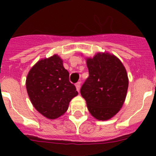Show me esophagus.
<instances>
[{"instance_id":"34e87169","label":"esophagus","mask_w":156,"mask_h":156,"mask_svg":"<svg viewBox=\"0 0 156 156\" xmlns=\"http://www.w3.org/2000/svg\"><path fill=\"white\" fill-rule=\"evenodd\" d=\"M80 84H81L80 82H77L76 83V90L78 92L80 90Z\"/></svg>"}]
</instances>
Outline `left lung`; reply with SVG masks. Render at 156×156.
Returning a JSON list of instances; mask_svg holds the SVG:
<instances>
[{
  "label": "left lung",
  "instance_id": "obj_1",
  "mask_svg": "<svg viewBox=\"0 0 156 156\" xmlns=\"http://www.w3.org/2000/svg\"><path fill=\"white\" fill-rule=\"evenodd\" d=\"M89 76L80 89L88 111L98 120L113 117L122 108L128 89L127 73L122 63L109 53L87 58Z\"/></svg>",
  "mask_w": 156,
  "mask_h": 156
}]
</instances>
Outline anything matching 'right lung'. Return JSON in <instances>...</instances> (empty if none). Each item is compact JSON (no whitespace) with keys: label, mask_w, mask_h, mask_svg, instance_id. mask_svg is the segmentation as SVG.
I'll list each match as a JSON object with an SVG mask.
<instances>
[{"label":"right lung","mask_w":156,"mask_h":156,"mask_svg":"<svg viewBox=\"0 0 156 156\" xmlns=\"http://www.w3.org/2000/svg\"><path fill=\"white\" fill-rule=\"evenodd\" d=\"M58 55L37 62L26 81L27 93L34 108L44 116L57 119L67 111L70 101L78 94L69 82V73Z\"/></svg>","instance_id":"obj_1"}]
</instances>
